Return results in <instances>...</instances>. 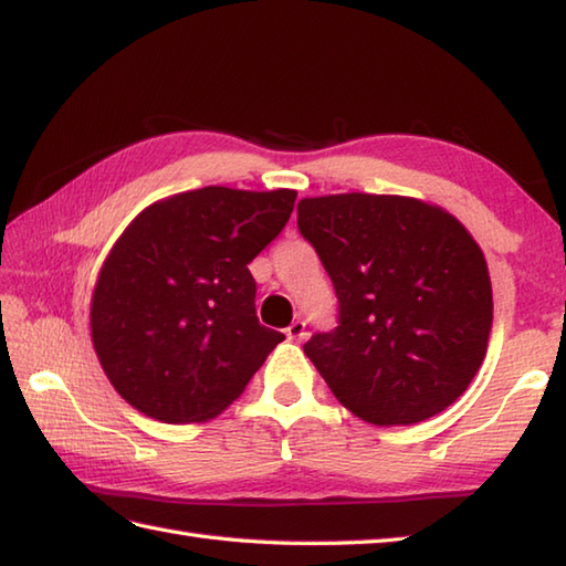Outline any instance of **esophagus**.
I'll return each mask as SVG.
<instances>
[{
    "label": "esophagus",
    "mask_w": 566,
    "mask_h": 566,
    "mask_svg": "<svg viewBox=\"0 0 566 566\" xmlns=\"http://www.w3.org/2000/svg\"><path fill=\"white\" fill-rule=\"evenodd\" d=\"M285 335H287V339H295V343H301V339L307 335L305 319H293L291 327L285 329Z\"/></svg>",
    "instance_id": "obj_1"
}]
</instances>
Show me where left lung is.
Masks as SVG:
<instances>
[{
    "label": "left lung",
    "instance_id": "1",
    "mask_svg": "<svg viewBox=\"0 0 566 566\" xmlns=\"http://www.w3.org/2000/svg\"><path fill=\"white\" fill-rule=\"evenodd\" d=\"M297 229L337 293V327L303 347L337 401L375 426L451 407L493 327L485 255L463 223L419 199L352 191L297 201Z\"/></svg>",
    "mask_w": 566,
    "mask_h": 566
}]
</instances>
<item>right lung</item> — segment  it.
Listing matches in <instances>:
<instances>
[{"mask_svg": "<svg viewBox=\"0 0 566 566\" xmlns=\"http://www.w3.org/2000/svg\"><path fill=\"white\" fill-rule=\"evenodd\" d=\"M293 189L205 187L135 217L91 301L95 355L120 397L165 423L221 413L283 343L255 317L249 263L279 237Z\"/></svg>", "mask_w": 566, "mask_h": 566, "instance_id": "obj_1", "label": "right lung"}]
</instances>
